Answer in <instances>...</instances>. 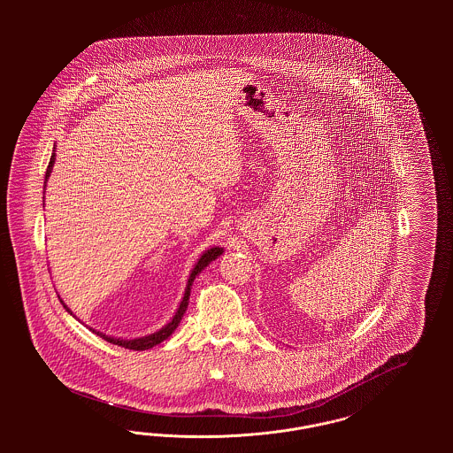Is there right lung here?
Here are the masks:
<instances>
[{
    "label": "right lung",
    "mask_w": 453,
    "mask_h": 453,
    "mask_svg": "<svg viewBox=\"0 0 453 453\" xmlns=\"http://www.w3.org/2000/svg\"><path fill=\"white\" fill-rule=\"evenodd\" d=\"M52 165H54V154L50 156V161H49V166H47V172H45V180H47V178H49V174H50ZM219 255H222V248H212V250L205 251V253L202 255V258L198 259V263L195 265V268L192 270V275H190V279H188V285H187V290H185V297H183V301L180 303V307H178V311H176V314H174L172 323H168L165 327H161L157 333L150 334V336H144V338H137V340H117V338H110V336H105V334L96 333V331H95V333H96L98 336H102L104 340H107L110 343H113V345L122 346V348H129V349H135V351L150 349L152 346L159 345L161 342H165V340L172 334L173 331L176 329V326H178L180 321H181V318H183V314H185V311H187V305H188L190 285H192V281L195 280V277H196V275H198V273H200V272H202V270H203L211 261H214ZM65 309H67V307H65ZM67 312H71V311L67 309Z\"/></svg>",
    "instance_id": "add662e5"
}]
</instances>
